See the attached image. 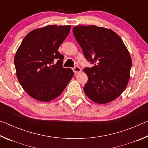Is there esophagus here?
Segmentation results:
<instances>
[{
    "label": "esophagus",
    "instance_id": "34e87169",
    "mask_svg": "<svg viewBox=\"0 0 148 148\" xmlns=\"http://www.w3.org/2000/svg\"><path fill=\"white\" fill-rule=\"evenodd\" d=\"M72 70H73V71L75 74H78V73H79V72H81V71H82L81 68H79V66H74V68L72 69Z\"/></svg>",
    "mask_w": 148,
    "mask_h": 148
}]
</instances>
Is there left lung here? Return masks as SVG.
Segmentation results:
<instances>
[{
    "label": "left lung",
    "mask_w": 148,
    "mask_h": 148,
    "mask_svg": "<svg viewBox=\"0 0 148 148\" xmlns=\"http://www.w3.org/2000/svg\"><path fill=\"white\" fill-rule=\"evenodd\" d=\"M73 33L85 57L94 64L84 69L88 77L85 93L98 104L114 101L130 78L132 60L123 42L112 30L95 25L75 26Z\"/></svg>",
    "instance_id": "left-lung-1"
}]
</instances>
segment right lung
<instances>
[{
  "label": "right lung",
  "mask_w": 148,
  "mask_h": 148,
  "mask_svg": "<svg viewBox=\"0 0 148 148\" xmlns=\"http://www.w3.org/2000/svg\"><path fill=\"white\" fill-rule=\"evenodd\" d=\"M71 25H48L27 34L14 57L16 75L29 95L49 102L61 95L74 76L62 67L64 56L59 47L68 36ZM56 60L58 61L54 64Z\"/></svg>",
  "instance_id": "add662e5"
}]
</instances>
